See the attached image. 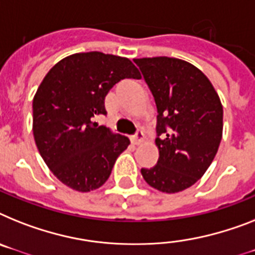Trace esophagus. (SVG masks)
Returning a JSON list of instances; mask_svg holds the SVG:
<instances>
[{
	"instance_id": "obj_1",
	"label": "esophagus",
	"mask_w": 255,
	"mask_h": 255,
	"mask_svg": "<svg viewBox=\"0 0 255 255\" xmlns=\"http://www.w3.org/2000/svg\"><path fill=\"white\" fill-rule=\"evenodd\" d=\"M132 142H133L134 145H140L144 142V133L141 131H137V133L134 134L133 137H132Z\"/></svg>"
}]
</instances>
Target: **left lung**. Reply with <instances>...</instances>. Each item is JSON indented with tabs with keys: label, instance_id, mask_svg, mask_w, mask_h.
<instances>
[{
	"label": "left lung",
	"instance_id": "8db88e82",
	"mask_svg": "<svg viewBox=\"0 0 255 255\" xmlns=\"http://www.w3.org/2000/svg\"><path fill=\"white\" fill-rule=\"evenodd\" d=\"M157 105V164L141 168L150 187L177 193L204 176L223 134V106L206 75L179 58L134 59Z\"/></svg>",
	"mask_w": 255,
	"mask_h": 255
}]
</instances>
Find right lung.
<instances>
[{
	"label": "right lung",
	"instance_id": "1",
	"mask_svg": "<svg viewBox=\"0 0 255 255\" xmlns=\"http://www.w3.org/2000/svg\"><path fill=\"white\" fill-rule=\"evenodd\" d=\"M126 78H141L129 59L89 51L61 59L38 85L32 105L36 146L53 175L71 189L102 187L129 145L128 137L95 122L106 114L109 91Z\"/></svg>",
	"mask_w": 255,
	"mask_h": 255
}]
</instances>
